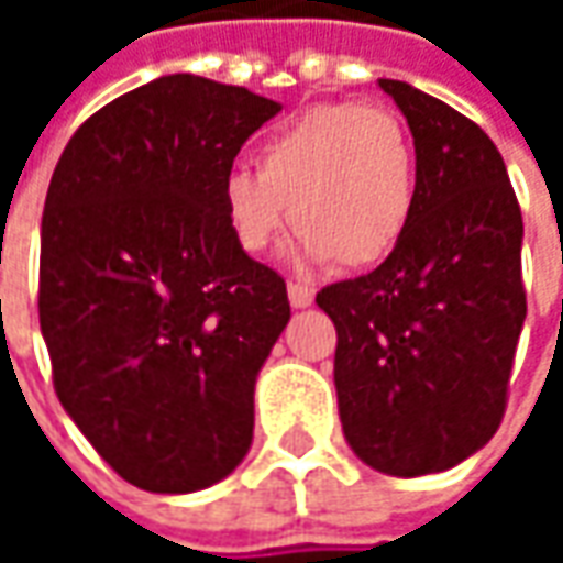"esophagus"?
Wrapping results in <instances>:
<instances>
[{"label":"esophagus","instance_id":"obj_1","mask_svg":"<svg viewBox=\"0 0 563 563\" xmlns=\"http://www.w3.org/2000/svg\"><path fill=\"white\" fill-rule=\"evenodd\" d=\"M316 291L310 285H303V282H288V300H291V307H310L313 303Z\"/></svg>","mask_w":563,"mask_h":563}]
</instances>
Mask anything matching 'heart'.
<instances>
[{"mask_svg": "<svg viewBox=\"0 0 563 563\" xmlns=\"http://www.w3.org/2000/svg\"><path fill=\"white\" fill-rule=\"evenodd\" d=\"M256 165H231L219 181L225 225L247 253L269 250L294 222L300 256L369 269L395 253L413 219L417 153L382 106H313L260 143Z\"/></svg>", "mask_w": 563, "mask_h": 563, "instance_id": "b5f03b06", "label": "heart"}]
</instances>
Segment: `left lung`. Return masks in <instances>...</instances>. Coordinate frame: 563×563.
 <instances>
[{"label":"left lung","instance_id":"left-lung-1","mask_svg":"<svg viewBox=\"0 0 563 563\" xmlns=\"http://www.w3.org/2000/svg\"><path fill=\"white\" fill-rule=\"evenodd\" d=\"M417 150V203L395 253L316 294L335 322L344 439L388 476L466 461L508 407L527 319L523 219L488 134L404 80H378Z\"/></svg>","mask_w":563,"mask_h":563}]
</instances>
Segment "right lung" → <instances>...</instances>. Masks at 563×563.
I'll use <instances>...</instances> for the list:
<instances>
[{"instance_id":"add662e5","label":"right lung","mask_w":563,"mask_h":563,"mask_svg":"<svg viewBox=\"0 0 563 563\" xmlns=\"http://www.w3.org/2000/svg\"><path fill=\"white\" fill-rule=\"evenodd\" d=\"M282 106L168 75L84 121L40 231V329L62 407L131 486L185 495L253 442V385L291 319L234 244L219 181Z\"/></svg>"}]
</instances>
